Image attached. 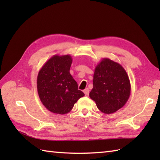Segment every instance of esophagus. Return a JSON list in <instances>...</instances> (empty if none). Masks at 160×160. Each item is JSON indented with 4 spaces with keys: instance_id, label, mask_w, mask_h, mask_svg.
I'll return each instance as SVG.
<instances>
[{
    "instance_id": "esophagus-1",
    "label": "esophagus",
    "mask_w": 160,
    "mask_h": 160,
    "mask_svg": "<svg viewBox=\"0 0 160 160\" xmlns=\"http://www.w3.org/2000/svg\"><path fill=\"white\" fill-rule=\"evenodd\" d=\"M84 94H85V96H89V89H85L84 90Z\"/></svg>"
}]
</instances>
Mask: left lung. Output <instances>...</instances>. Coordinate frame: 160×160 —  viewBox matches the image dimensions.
<instances>
[{
	"label": "left lung",
	"instance_id": "obj_1",
	"mask_svg": "<svg viewBox=\"0 0 160 160\" xmlns=\"http://www.w3.org/2000/svg\"><path fill=\"white\" fill-rule=\"evenodd\" d=\"M93 84L89 97L104 113L117 111L124 106L130 97L131 83L125 69L108 58H103L97 64Z\"/></svg>",
	"mask_w": 160,
	"mask_h": 160
}]
</instances>
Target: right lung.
Listing matches in <instances>:
<instances>
[{
    "instance_id": "add662e5",
    "label": "right lung",
    "mask_w": 160,
    "mask_h": 160,
    "mask_svg": "<svg viewBox=\"0 0 160 160\" xmlns=\"http://www.w3.org/2000/svg\"><path fill=\"white\" fill-rule=\"evenodd\" d=\"M72 63L70 55H54L44 64L37 78V89L40 101L53 113L66 114L84 96L78 90L76 81L70 74Z\"/></svg>"
}]
</instances>
